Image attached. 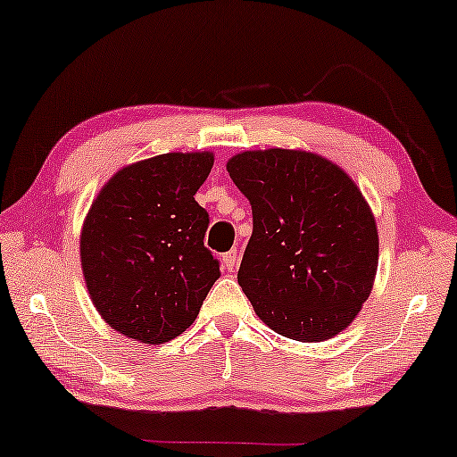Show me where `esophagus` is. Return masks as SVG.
Instances as JSON below:
<instances>
[{"mask_svg": "<svg viewBox=\"0 0 457 457\" xmlns=\"http://www.w3.org/2000/svg\"><path fill=\"white\" fill-rule=\"evenodd\" d=\"M221 262H223V267L228 269V271H231V269L237 265V253H236V250H229V253L223 254Z\"/></svg>", "mask_w": 457, "mask_h": 457, "instance_id": "obj_1", "label": "esophagus"}]
</instances>
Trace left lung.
Returning a JSON list of instances; mask_svg holds the SVG:
<instances>
[{"mask_svg": "<svg viewBox=\"0 0 457 457\" xmlns=\"http://www.w3.org/2000/svg\"><path fill=\"white\" fill-rule=\"evenodd\" d=\"M228 173L253 204L237 284L267 327L295 342L344 331L378 265L375 215L348 173L295 149L244 151Z\"/></svg>", "mask_w": 457, "mask_h": 457, "instance_id": "obj_1", "label": "left lung"}]
</instances>
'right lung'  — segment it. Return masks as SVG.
<instances>
[{"label": "right lung", "mask_w": 457, "mask_h": 457, "mask_svg": "<svg viewBox=\"0 0 457 457\" xmlns=\"http://www.w3.org/2000/svg\"><path fill=\"white\" fill-rule=\"evenodd\" d=\"M213 153H165L115 171L80 231L87 290L126 337L163 344L188 329L217 279L204 248L209 213L195 201Z\"/></svg>", "instance_id": "1"}]
</instances>
